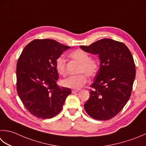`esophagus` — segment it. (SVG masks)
I'll list each match as a JSON object with an SVG mask.
<instances>
[{"label": "esophagus", "mask_w": 146, "mask_h": 146, "mask_svg": "<svg viewBox=\"0 0 146 146\" xmlns=\"http://www.w3.org/2000/svg\"><path fill=\"white\" fill-rule=\"evenodd\" d=\"M71 92H72L73 94H74V93H76V92H79V90H72V91H71Z\"/></svg>", "instance_id": "obj_1"}]
</instances>
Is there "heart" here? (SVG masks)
I'll list each match as a JSON object with an SVG mask.
<instances>
[{
  "instance_id": "1",
  "label": "heart",
  "mask_w": 146,
  "mask_h": 146,
  "mask_svg": "<svg viewBox=\"0 0 146 146\" xmlns=\"http://www.w3.org/2000/svg\"><path fill=\"white\" fill-rule=\"evenodd\" d=\"M69 56L80 63L78 68V73L76 76H70L62 80L61 84L64 87L79 89L87 82V75L88 77L95 76L99 70V64L98 59L90 58L89 54L81 48H77L70 53ZM56 70L59 75H66V60L62 56H59L56 60Z\"/></svg>"
}]
</instances>
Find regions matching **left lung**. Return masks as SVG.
<instances>
[{
  "label": "left lung",
  "instance_id": "obj_1",
  "mask_svg": "<svg viewBox=\"0 0 146 146\" xmlns=\"http://www.w3.org/2000/svg\"><path fill=\"white\" fill-rule=\"evenodd\" d=\"M85 52L98 54L100 68L90 85L85 110L92 118L108 120L120 112L132 93L135 66L130 50L123 43L103 38L88 46Z\"/></svg>",
  "mask_w": 146,
  "mask_h": 146
}]
</instances>
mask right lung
<instances>
[{"label":"right lung","mask_w":146,"mask_h":146,"mask_svg":"<svg viewBox=\"0 0 146 146\" xmlns=\"http://www.w3.org/2000/svg\"><path fill=\"white\" fill-rule=\"evenodd\" d=\"M70 47L52 39H35L22 51L16 66L17 92L29 112L48 119L61 111L70 88L57 84L56 60Z\"/></svg>","instance_id":"1"}]
</instances>
